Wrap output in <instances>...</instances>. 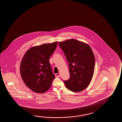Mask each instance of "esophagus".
Instances as JSON below:
<instances>
[{"mask_svg":"<svg viewBox=\"0 0 122 122\" xmlns=\"http://www.w3.org/2000/svg\"><path fill=\"white\" fill-rule=\"evenodd\" d=\"M55 77H60V74L59 73L55 74Z\"/></svg>","mask_w":122,"mask_h":122,"instance_id":"esophagus-1","label":"esophagus"}]
</instances>
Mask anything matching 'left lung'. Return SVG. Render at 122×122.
Returning <instances> with one entry per match:
<instances>
[{
  "label": "left lung",
  "instance_id": "obj_1",
  "mask_svg": "<svg viewBox=\"0 0 122 122\" xmlns=\"http://www.w3.org/2000/svg\"><path fill=\"white\" fill-rule=\"evenodd\" d=\"M68 62L70 78L64 81L72 92H81L88 86L93 75L95 58L90 46L75 39L59 42Z\"/></svg>",
  "mask_w": 122,
  "mask_h": 122
}]
</instances>
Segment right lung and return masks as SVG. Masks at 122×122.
I'll return each mask as SVG.
<instances>
[{"label":"right lung","mask_w":122,"mask_h":122,"mask_svg":"<svg viewBox=\"0 0 122 122\" xmlns=\"http://www.w3.org/2000/svg\"><path fill=\"white\" fill-rule=\"evenodd\" d=\"M57 42L33 47L27 51L20 64V74L27 87L34 92L43 93L50 88L55 78L49 59Z\"/></svg>","instance_id":"right-lung-1"}]
</instances>
